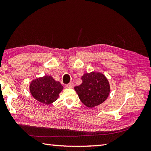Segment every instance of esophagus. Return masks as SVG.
Wrapping results in <instances>:
<instances>
[{"mask_svg":"<svg viewBox=\"0 0 151 151\" xmlns=\"http://www.w3.org/2000/svg\"><path fill=\"white\" fill-rule=\"evenodd\" d=\"M67 88H74V84L73 83H69V84H67Z\"/></svg>","mask_w":151,"mask_h":151,"instance_id":"esophagus-1","label":"esophagus"}]
</instances>
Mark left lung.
<instances>
[{
  "mask_svg": "<svg viewBox=\"0 0 151 151\" xmlns=\"http://www.w3.org/2000/svg\"><path fill=\"white\" fill-rule=\"evenodd\" d=\"M82 83L75 87L79 99L86 106L93 108L102 104L110 93V84L104 75L92 72L82 76Z\"/></svg>",
  "mask_w": 151,
  "mask_h": 151,
  "instance_id": "1",
  "label": "left lung"
}]
</instances>
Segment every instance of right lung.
Returning a JSON list of instances; mask_svg holds the SVG:
<instances>
[{"instance_id": "1", "label": "right lung", "mask_w": 151, "mask_h": 151, "mask_svg": "<svg viewBox=\"0 0 151 151\" xmlns=\"http://www.w3.org/2000/svg\"><path fill=\"white\" fill-rule=\"evenodd\" d=\"M63 89L60 82H56L50 76H44L30 83V91L35 99L45 104L52 103Z\"/></svg>"}]
</instances>
